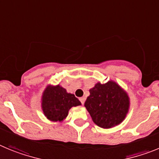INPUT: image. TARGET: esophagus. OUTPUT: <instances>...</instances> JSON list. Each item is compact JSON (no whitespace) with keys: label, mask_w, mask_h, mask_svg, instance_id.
I'll use <instances>...</instances> for the list:
<instances>
[{"label":"esophagus","mask_w":159,"mask_h":159,"mask_svg":"<svg viewBox=\"0 0 159 159\" xmlns=\"http://www.w3.org/2000/svg\"><path fill=\"white\" fill-rule=\"evenodd\" d=\"M80 101H81V103L82 104H84V103H85V97H81V98H80Z\"/></svg>","instance_id":"obj_1"}]
</instances>
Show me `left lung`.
Segmentation results:
<instances>
[{
    "label": "left lung",
    "mask_w": 159,
    "mask_h": 159,
    "mask_svg": "<svg viewBox=\"0 0 159 159\" xmlns=\"http://www.w3.org/2000/svg\"><path fill=\"white\" fill-rule=\"evenodd\" d=\"M85 107L94 124L100 128H113L124 121L130 108V98L116 82H97L89 89Z\"/></svg>",
    "instance_id": "1"
}]
</instances>
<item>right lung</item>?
<instances>
[{"mask_svg":"<svg viewBox=\"0 0 159 159\" xmlns=\"http://www.w3.org/2000/svg\"><path fill=\"white\" fill-rule=\"evenodd\" d=\"M81 103L74 94L67 93L60 85H48L43 93L41 107L47 119L53 122H62L72 107Z\"/></svg>","mask_w":159,"mask_h":159,"instance_id":"1","label":"right lung"}]
</instances>
